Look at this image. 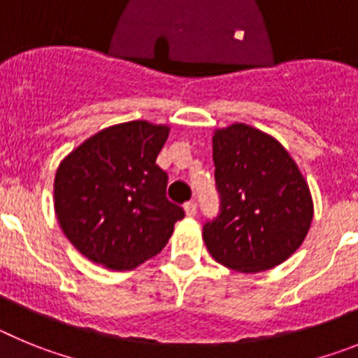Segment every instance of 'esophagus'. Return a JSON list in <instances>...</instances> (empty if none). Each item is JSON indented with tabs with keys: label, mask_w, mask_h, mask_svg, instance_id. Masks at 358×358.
Segmentation results:
<instances>
[{
	"label": "esophagus",
	"mask_w": 358,
	"mask_h": 358,
	"mask_svg": "<svg viewBox=\"0 0 358 358\" xmlns=\"http://www.w3.org/2000/svg\"><path fill=\"white\" fill-rule=\"evenodd\" d=\"M185 211H186V215H188V217H195V213H197V204H195L194 201L186 202Z\"/></svg>",
	"instance_id": "esophagus-1"
}]
</instances>
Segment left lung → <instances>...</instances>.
<instances>
[{
	"instance_id": "1",
	"label": "left lung",
	"mask_w": 358,
	"mask_h": 358,
	"mask_svg": "<svg viewBox=\"0 0 358 358\" xmlns=\"http://www.w3.org/2000/svg\"><path fill=\"white\" fill-rule=\"evenodd\" d=\"M220 215L202 238L218 264L256 274L283 264L306 238L314 201L285 147L267 132L231 123L213 132Z\"/></svg>"
}]
</instances>
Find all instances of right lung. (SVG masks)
<instances>
[{
	"label": "right lung",
	"instance_id": "obj_1",
	"mask_svg": "<svg viewBox=\"0 0 358 358\" xmlns=\"http://www.w3.org/2000/svg\"><path fill=\"white\" fill-rule=\"evenodd\" d=\"M169 125L147 120L102 129L61 161L53 204L62 233L80 255L110 271H132L166 245L181 206L166 199L156 164Z\"/></svg>",
	"mask_w": 358,
	"mask_h": 358
}]
</instances>
